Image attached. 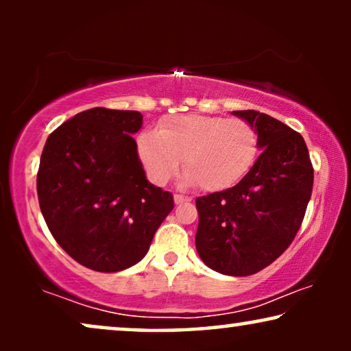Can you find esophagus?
I'll use <instances>...</instances> for the list:
<instances>
[{
	"label": "esophagus",
	"mask_w": 351,
	"mask_h": 351,
	"mask_svg": "<svg viewBox=\"0 0 351 351\" xmlns=\"http://www.w3.org/2000/svg\"><path fill=\"white\" fill-rule=\"evenodd\" d=\"M189 201H191V198H189V196H182V195H174V203H176V204H182V203H189Z\"/></svg>",
	"instance_id": "1"
}]
</instances>
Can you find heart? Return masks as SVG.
Here are the masks:
<instances>
[{
	"label": "heart",
	"instance_id": "heart-1",
	"mask_svg": "<svg viewBox=\"0 0 351 351\" xmlns=\"http://www.w3.org/2000/svg\"><path fill=\"white\" fill-rule=\"evenodd\" d=\"M258 153V134L243 119L206 114L166 118L158 129L137 137V155L148 179L165 185L184 158L185 182L204 191H220L247 174Z\"/></svg>",
	"mask_w": 351,
	"mask_h": 351
}]
</instances>
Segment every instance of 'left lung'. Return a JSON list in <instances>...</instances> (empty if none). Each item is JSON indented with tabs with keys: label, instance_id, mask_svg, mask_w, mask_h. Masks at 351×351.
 Instances as JSON below:
<instances>
[{
	"label": "left lung",
	"instance_id": "1",
	"mask_svg": "<svg viewBox=\"0 0 351 351\" xmlns=\"http://www.w3.org/2000/svg\"><path fill=\"white\" fill-rule=\"evenodd\" d=\"M234 117L252 124L261 156L232 189L196 198V251L213 270L249 276L289 247L313 190V166L304 137L256 110Z\"/></svg>",
	"mask_w": 351,
	"mask_h": 351
}]
</instances>
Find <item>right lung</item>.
I'll return each instance as SVG.
<instances>
[{
  "label": "right lung",
  "instance_id": "1",
  "mask_svg": "<svg viewBox=\"0 0 351 351\" xmlns=\"http://www.w3.org/2000/svg\"><path fill=\"white\" fill-rule=\"evenodd\" d=\"M143 117L90 108L47 137L36 177L38 201L59 246L95 271L141 262L174 208L169 191L147 180L132 138Z\"/></svg>",
  "mask_w": 351,
  "mask_h": 351
}]
</instances>
